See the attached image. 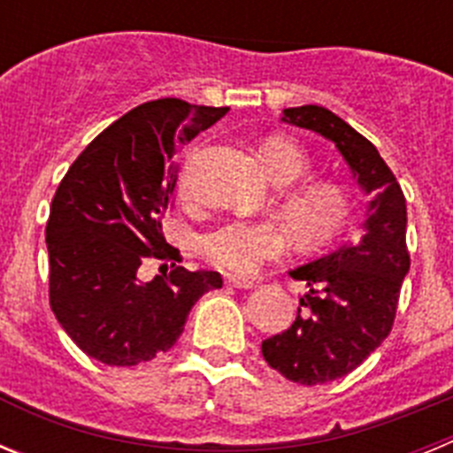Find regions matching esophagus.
I'll list each match as a JSON object with an SVG mask.
<instances>
[{
    "mask_svg": "<svg viewBox=\"0 0 453 453\" xmlns=\"http://www.w3.org/2000/svg\"><path fill=\"white\" fill-rule=\"evenodd\" d=\"M224 281L229 283V286H234V288H242V290H250V288H254V281H251V279H245V276L226 274V279H224Z\"/></svg>",
    "mask_w": 453,
    "mask_h": 453,
    "instance_id": "esophagus-1",
    "label": "esophagus"
}]
</instances>
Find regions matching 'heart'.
<instances>
[{"label": "heart", "mask_w": 453, "mask_h": 453, "mask_svg": "<svg viewBox=\"0 0 453 453\" xmlns=\"http://www.w3.org/2000/svg\"><path fill=\"white\" fill-rule=\"evenodd\" d=\"M263 161L279 183H292L281 192V213L292 234L306 245H315L342 229L351 211L347 190L335 181H300L313 167V158L299 142L286 135H272L263 145ZM190 181H183L188 190ZM286 235L267 219H229L206 231L199 251L208 263L251 274L263 263L274 261L286 251Z\"/></svg>", "instance_id": "obj_1"}]
</instances>
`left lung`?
Returning <instances> with one entry per match:
<instances>
[{
	"label": "left lung",
	"instance_id": "8db88e82",
	"mask_svg": "<svg viewBox=\"0 0 453 453\" xmlns=\"http://www.w3.org/2000/svg\"><path fill=\"white\" fill-rule=\"evenodd\" d=\"M281 119L331 140L372 197L361 238L290 270L292 279L308 286L297 319L283 334L263 340L267 365L288 381L319 386L354 372L390 334L411 267L406 199L376 147L329 108H286Z\"/></svg>",
	"mask_w": 453,
	"mask_h": 453
}]
</instances>
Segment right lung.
I'll use <instances>...</instances> for the list:
<instances>
[{"instance_id": "1", "label": "right lung", "mask_w": 453, "mask_h": 453, "mask_svg": "<svg viewBox=\"0 0 453 453\" xmlns=\"http://www.w3.org/2000/svg\"><path fill=\"white\" fill-rule=\"evenodd\" d=\"M229 108L165 97L104 129L70 165L47 219L50 303L79 349L104 365L131 367L170 349L190 308L222 288L218 272H188L163 238L177 186L179 151ZM147 257L173 263L142 284Z\"/></svg>"}]
</instances>
